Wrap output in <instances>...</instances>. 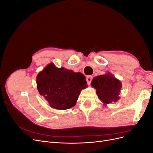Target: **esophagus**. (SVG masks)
<instances>
[{
    "instance_id": "esophagus-1",
    "label": "esophagus",
    "mask_w": 153,
    "mask_h": 153,
    "mask_svg": "<svg viewBox=\"0 0 153 153\" xmlns=\"http://www.w3.org/2000/svg\"><path fill=\"white\" fill-rule=\"evenodd\" d=\"M92 79V76H88L86 78V80H87V84H89V85L91 84V82Z\"/></svg>"
}]
</instances>
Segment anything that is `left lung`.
Returning a JSON list of instances; mask_svg holds the SVG:
<instances>
[{"label": "left lung", "mask_w": 153, "mask_h": 153, "mask_svg": "<svg viewBox=\"0 0 153 153\" xmlns=\"http://www.w3.org/2000/svg\"><path fill=\"white\" fill-rule=\"evenodd\" d=\"M91 86L96 89V94L103 105L117 102L120 99L122 84L109 72L94 77Z\"/></svg>", "instance_id": "1"}]
</instances>
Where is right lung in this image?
I'll return each instance as SVG.
<instances>
[{
  "label": "right lung",
  "mask_w": 153,
  "mask_h": 153,
  "mask_svg": "<svg viewBox=\"0 0 153 153\" xmlns=\"http://www.w3.org/2000/svg\"><path fill=\"white\" fill-rule=\"evenodd\" d=\"M36 84L39 94L48 101L50 107L57 110L72 108L81 91L87 87L82 73L57 68L52 62L38 74Z\"/></svg>",
  "instance_id": "1"
}]
</instances>
